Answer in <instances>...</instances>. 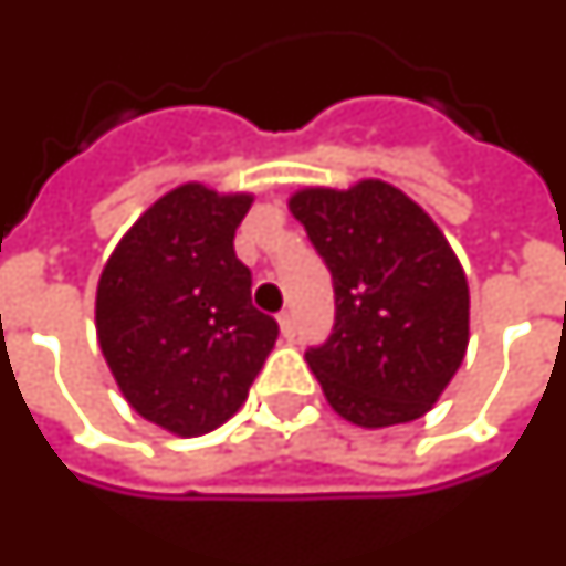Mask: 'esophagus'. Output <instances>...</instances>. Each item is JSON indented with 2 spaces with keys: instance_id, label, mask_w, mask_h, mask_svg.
<instances>
[{
  "instance_id": "esophagus-1",
  "label": "esophagus",
  "mask_w": 566,
  "mask_h": 566,
  "mask_svg": "<svg viewBox=\"0 0 566 566\" xmlns=\"http://www.w3.org/2000/svg\"><path fill=\"white\" fill-rule=\"evenodd\" d=\"M279 324H282V334L287 339H294L296 337V318H294V312L291 310H284L282 315H279Z\"/></svg>"
}]
</instances>
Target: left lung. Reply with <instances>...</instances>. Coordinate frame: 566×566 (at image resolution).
I'll list each match as a JSON object with an SVG mask.
<instances>
[{"instance_id": "left-lung-1", "label": "left lung", "mask_w": 566, "mask_h": 566, "mask_svg": "<svg viewBox=\"0 0 566 566\" xmlns=\"http://www.w3.org/2000/svg\"><path fill=\"white\" fill-rule=\"evenodd\" d=\"M291 211L334 282V327L306 349L331 407L367 429L422 417L469 346V284L448 239L379 180L303 189Z\"/></svg>"}]
</instances>
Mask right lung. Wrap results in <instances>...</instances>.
<instances>
[{
  "instance_id": "right-lung-1",
  "label": "right lung",
  "mask_w": 566,
  "mask_h": 566,
  "mask_svg": "<svg viewBox=\"0 0 566 566\" xmlns=\"http://www.w3.org/2000/svg\"><path fill=\"white\" fill-rule=\"evenodd\" d=\"M248 196L199 184L146 211L97 284V337L128 405L177 434H205L244 405L279 339L235 256Z\"/></svg>"
}]
</instances>
